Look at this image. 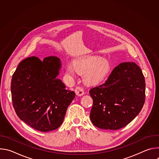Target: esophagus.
<instances>
[{"instance_id":"34e87169","label":"esophagus","mask_w":159,"mask_h":159,"mask_svg":"<svg viewBox=\"0 0 159 159\" xmlns=\"http://www.w3.org/2000/svg\"><path fill=\"white\" fill-rule=\"evenodd\" d=\"M75 94L77 96H82L84 94V91L83 89H82L81 87H77L75 90Z\"/></svg>"}]
</instances>
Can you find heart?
I'll return each mask as SVG.
<instances>
[{
  "instance_id": "obj_1",
  "label": "heart",
  "mask_w": 159,
  "mask_h": 159,
  "mask_svg": "<svg viewBox=\"0 0 159 159\" xmlns=\"http://www.w3.org/2000/svg\"><path fill=\"white\" fill-rule=\"evenodd\" d=\"M111 70V65L106 59L99 56H84L74 60L73 64L68 63L66 73L70 77L75 74H84L83 80L87 85H94L103 80Z\"/></svg>"
}]
</instances>
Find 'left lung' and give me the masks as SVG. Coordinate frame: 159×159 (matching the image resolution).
I'll list each match as a JSON object with an SVG mask.
<instances>
[{"label": "left lung", "instance_id": "1", "mask_svg": "<svg viewBox=\"0 0 159 159\" xmlns=\"http://www.w3.org/2000/svg\"><path fill=\"white\" fill-rule=\"evenodd\" d=\"M93 99L90 114L92 123L103 129L126 126L142 110L145 98V81L134 62L116 66L106 82L90 90Z\"/></svg>", "mask_w": 159, "mask_h": 159}]
</instances>
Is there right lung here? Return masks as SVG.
Masks as SVG:
<instances>
[{"instance_id":"obj_1","label":"right lung","mask_w":159,"mask_h":159,"mask_svg":"<svg viewBox=\"0 0 159 159\" xmlns=\"http://www.w3.org/2000/svg\"><path fill=\"white\" fill-rule=\"evenodd\" d=\"M61 69L57 57L42 61L32 57L22 60L12 75L11 90L15 111L20 120L36 130L48 132L59 128L75 97L57 78Z\"/></svg>"}]
</instances>
